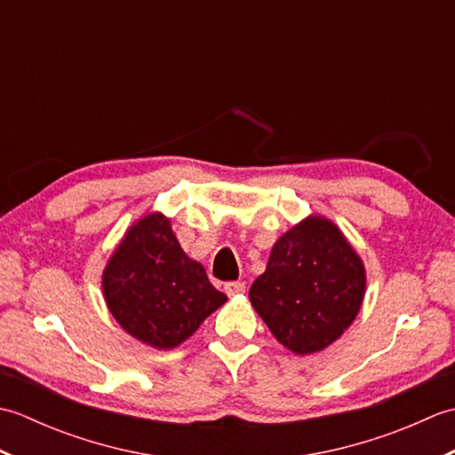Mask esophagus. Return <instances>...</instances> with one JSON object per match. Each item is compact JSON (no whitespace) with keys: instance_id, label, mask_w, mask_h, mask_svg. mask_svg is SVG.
<instances>
[{"instance_id":"obj_1","label":"esophagus","mask_w":455,"mask_h":455,"mask_svg":"<svg viewBox=\"0 0 455 455\" xmlns=\"http://www.w3.org/2000/svg\"><path fill=\"white\" fill-rule=\"evenodd\" d=\"M244 291H246V285L243 282H230V283L225 285V293L228 297H235V295H240V293H244Z\"/></svg>"}]
</instances>
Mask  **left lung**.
Returning <instances> with one entry per match:
<instances>
[{
  "label": "left lung",
  "mask_w": 455,
  "mask_h": 455,
  "mask_svg": "<svg viewBox=\"0 0 455 455\" xmlns=\"http://www.w3.org/2000/svg\"><path fill=\"white\" fill-rule=\"evenodd\" d=\"M365 266L340 227L308 215L277 238L250 303L275 340L297 355L323 352L360 313Z\"/></svg>",
  "instance_id": "1"
}]
</instances>
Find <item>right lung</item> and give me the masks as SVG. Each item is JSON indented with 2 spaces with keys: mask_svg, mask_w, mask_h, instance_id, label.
<instances>
[{
  "mask_svg": "<svg viewBox=\"0 0 455 455\" xmlns=\"http://www.w3.org/2000/svg\"><path fill=\"white\" fill-rule=\"evenodd\" d=\"M103 299L121 328L156 350H172L196 334L227 303L197 259L183 252L170 217L137 219L113 250L101 275Z\"/></svg>",
  "mask_w": 455,
  "mask_h": 455,
  "instance_id": "right-lung-1",
  "label": "right lung"
}]
</instances>
